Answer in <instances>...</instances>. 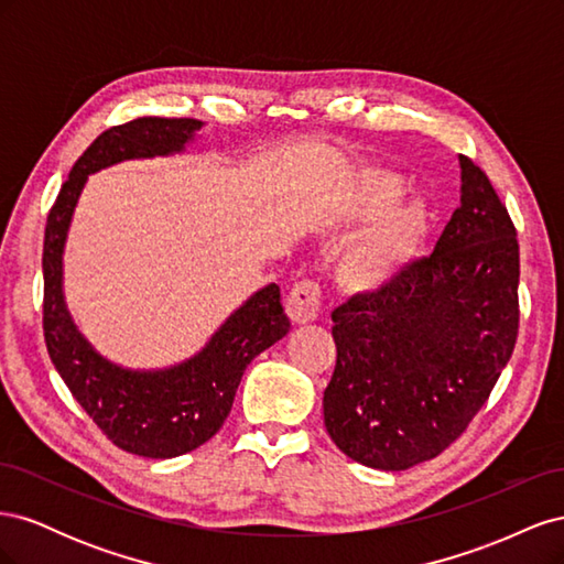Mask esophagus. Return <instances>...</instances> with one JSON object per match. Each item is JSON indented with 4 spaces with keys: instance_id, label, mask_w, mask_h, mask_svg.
<instances>
[{
    "instance_id": "obj_1",
    "label": "esophagus",
    "mask_w": 564,
    "mask_h": 564,
    "mask_svg": "<svg viewBox=\"0 0 564 564\" xmlns=\"http://www.w3.org/2000/svg\"><path fill=\"white\" fill-rule=\"evenodd\" d=\"M322 301H324L322 284L315 280H301L294 284V289L286 296V315L292 317L294 324L313 322L319 315Z\"/></svg>"
}]
</instances>
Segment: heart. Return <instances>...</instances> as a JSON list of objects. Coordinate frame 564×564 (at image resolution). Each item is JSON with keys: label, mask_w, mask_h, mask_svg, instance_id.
I'll return each mask as SVG.
<instances>
[{"label": "heart", "mask_w": 564, "mask_h": 564, "mask_svg": "<svg viewBox=\"0 0 564 564\" xmlns=\"http://www.w3.org/2000/svg\"><path fill=\"white\" fill-rule=\"evenodd\" d=\"M404 191L400 176L373 172L365 181V212L383 213L338 256L336 280L350 294H379L409 270L431 230V212L421 199L395 202Z\"/></svg>", "instance_id": "obj_1"}]
</instances>
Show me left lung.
<instances>
[{"label": "left lung", "instance_id": "obj_1", "mask_svg": "<svg viewBox=\"0 0 564 564\" xmlns=\"http://www.w3.org/2000/svg\"><path fill=\"white\" fill-rule=\"evenodd\" d=\"M460 207L431 256L332 313L336 367L324 425L379 470L435 458L466 433L513 355L520 247L487 174L460 155Z\"/></svg>", "mask_w": 564, "mask_h": 564}]
</instances>
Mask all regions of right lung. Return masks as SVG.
<instances>
[{"instance_id":"obj_1","label":"right lung","mask_w":564,"mask_h":564,"mask_svg":"<svg viewBox=\"0 0 564 564\" xmlns=\"http://www.w3.org/2000/svg\"><path fill=\"white\" fill-rule=\"evenodd\" d=\"M199 127L193 117H135L110 127L82 152L46 216L42 327L51 362L115 447L148 458L181 456L212 440L230 414L247 365L292 327L280 303V286L268 284L230 315L193 360L139 373L96 355L65 311L61 253L84 181L119 160L181 150Z\"/></svg>"}]
</instances>
